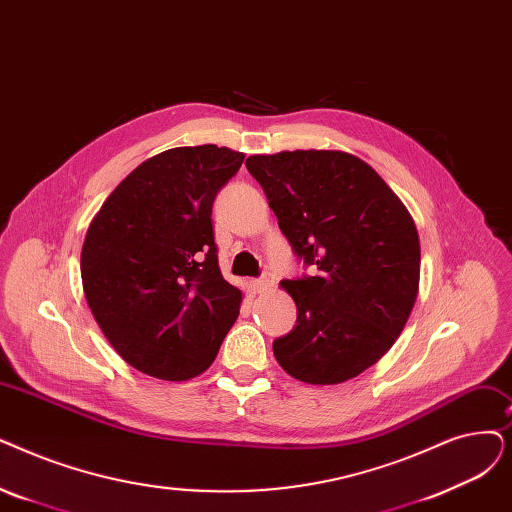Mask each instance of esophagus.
<instances>
[{
  "label": "esophagus",
  "instance_id": "obj_1",
  "mask_svg": "<svg viewBox=\"0 0 512 512\" xmlns=\"http://www.w3.org/2000/svg\"><path fill=\"white\" fill-rule=\"evenodd\" d=\"M274 286V274H270V272H265L259 280H255V288H257V293H265V291H270V288Z\"/></svg>",
  "mask_w": 512,
  "mask_h": 512
}]
</instances>
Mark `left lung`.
<instances>
[{"instance_id":"8db88e82","label":"left lung","mask_w":512,"mask_h":512,"mask_svg":"<svg viewBox=\"0 0 512 512\" xmlns=\"http://www.w3.org/2000/svg\"><path fill=\"white\" fill-rule=\"evenodd\" d=\"M278 226L316 276L282 280L297 324L274 341L297 381L337 385L379 362L404 330L418 295L414 219L383 177L341 150L253 154Z\"/></svg>"}]
</instances>
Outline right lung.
I'll list each match as a JSON object with an SVG mask.
<instances>
[{
    "instance_id": "obj_1",
    "label": "right lung",
    "mask_w": 512,
    "mask_h": 512,
    "mask_svg": "<svg viewBox=\"0 0 512 512\" xmlns=\"http://www.w3.org/2000/svg\"><path fill=\"white\" fill-rule=\"evenodd\" d=\"M242 161L215 144L165 150L125 177L85 234L87 305L121 358L154 379L205 372L238 318L211 211Z\"/></svg>"
}]
</instances>
